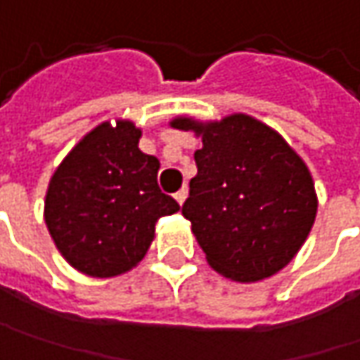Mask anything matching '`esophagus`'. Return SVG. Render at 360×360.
Listing matches in <instances>:
<instances>
[{
  "label": "esophagus",
  "instance_id": "34e87169",
  "mask_svg": "<svg viewBox=\"0 0 360 360\" xmlns=\"http://www.w3.org/2000/svg\"><path fill=\"white\" fill-rule=\"evenodd\" d=\"M174 196H176L178 205L182 207V205H184V200H186V196H188V191H186V188H182V191H178V193L174 194Z\"/></svg>",
  "mask_w": 360,
  "mask_h": 360
}]
</instances>
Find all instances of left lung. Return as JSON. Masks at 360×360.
I'll use <instances>...</instances> for the list:
<instances>
[{
  "instance_id": "obj_1",
  "label": "left lung",
  "mask_w": 360,
  "mask_h": 360,
  "mask_svg": "<svg viewBox=\"0 0 360 360\" xmlns=\"http://www.w3.org/2000/svg\"><path fill=\"white\" fill-rule=\"evenodd\" d=\"M172 127L202 137L182 215L193 223L211 269L252 283L287 266L318 213L303 160L274 129L248 115L219 122L178 116Z\"/></svg>"
}]
</instances>
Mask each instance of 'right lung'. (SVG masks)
<instances>
[{
    "label": "right lung",
    "mask_w": 360,
    "mask_h": 360,
    "mask_svg": "<svg viewBox=\"0 0 360 360\" xmlns=\"http://www.w3.org/2000/svg\"><path fill=\"white\" fill-rule=\"evenodd\" d=\"M131 120L98 124L55 169L44 221L63 258L79 272L110 278L137 266L155 223L180 205L160 191V162L139 149Z\"/></svg>",
    "instance_id": "add662e5"
}]
</instances>
